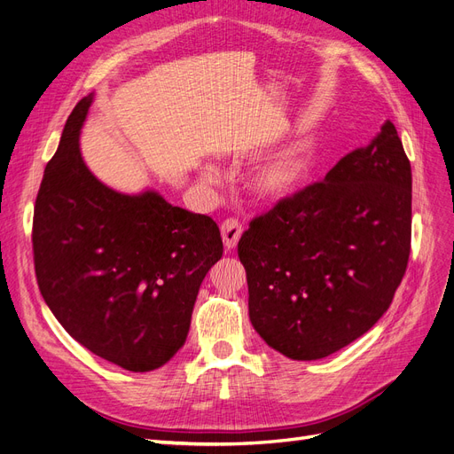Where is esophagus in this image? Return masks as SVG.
<instances>
[{
	"instance_id": "obj_1",
	"label": "esophagus",
	"mask_w": 454,
	"mask_h": 454,
	"mask_svg": "<svg viewBox=\"0 0 454 454\" xmlns=\"http://www.w3.org/2000/svg\"><path fill=\"white\" fill-rule=\"evenodd\" d=\"M242 223L239 219H225L222 223V239H223V246L225 250H232L239 244L240 237H242Z\"/></svg>"
}]
</instances>
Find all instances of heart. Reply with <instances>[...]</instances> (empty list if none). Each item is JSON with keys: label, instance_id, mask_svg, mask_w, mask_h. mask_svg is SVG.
Listing matches in <instances>:
<instances>
[{"label": "heart", "instance_id": "heart-1", "mask_svg": "<svg viewBox=\"0 0 454 454\" xmlns=\"http://www.w3.org/2000/svg\"><path fill=\"white\" fill-rule=\"evenodd\" d=\"M310 160V144L307 140H295L280 147L250 170V193L259 200H280L294 195L307 180ZM215 176V168L210 164L200 168L202 182H214Z\"/></svg>", "mask_w": 454, "mask_h": 454}]
</instances>
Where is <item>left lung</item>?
Segmentation results:
<instances>
[{
    "label": "left lung",
    "mask_w": 454,
    "mask_h": 454,
    "mask_svg": "<svg viewBox=\"0 0 454 454\" xmlns=\"http://www.w3.org/2000/svg\"><path fill=\"white\" fill-rule=\"evenodd\" d=\"M411 164L394 122L255 217L239 240L255 332L292 360L350 345L388 310L411 252Z\"/></svg>",
    "instance_id": "obj_1"
}]
</instances>
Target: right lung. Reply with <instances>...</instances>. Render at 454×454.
<instances>
[{"mask_svg":"<svg viewBox=\"0 0 454 454\" xmlns=\"http://www.w3.org/2000/svg\"><path fill=\"white\" fill-rule=\"evenodd\" d=\"M92 92L67 117L34 210L39 292L62 327L127 371H153L184 347L199 287L223 255L208 215L157 191L107 187L79 147Z\"/></svg>","mask_w":454,"mask_h":454,"instance_id":"right-lung-1","label":"right lung"}]
</instances>
